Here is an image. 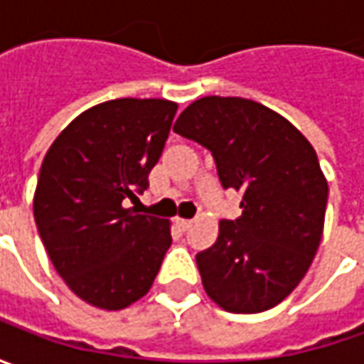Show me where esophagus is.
Masks as SVG:
<instances>
[{"instance_id":"obj_1","label":"esophagus","mask_w":364,"mask_h":364,"mask_svg":"<svg viewBox=\"0 0 364 364\" xmlns=\"http://www.w3.org/2000/svg\"><path fill=\"white\" fill-rule=\"evenodd\" d=\"M176 225H178V229H180V231H188L190 225H192V220H188V218H176Z\"/></svg>"}]
</instances>
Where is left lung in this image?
<instances>
[{"instance_id":"1","label":"left lung","mask_w":364,"mask_h":364,"mask_svg":"<svg viewBox=\"0 0 364 364\" xmlns=\"http://www.w3.org/2000/svg\"><path fill=\"white\" fill-rule=\"evenodd\" d=\"M174 132L206 147L223 188L243 194L241 217L223 218L215 245L196 255L206 294L232 314L277 306L322 239L328 182L314 147L282 115L241 97L194 101Z\"/></svg>"}]
</instances>
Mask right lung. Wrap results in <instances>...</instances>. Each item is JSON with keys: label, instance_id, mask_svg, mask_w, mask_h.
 <instances>
[{"label": "right lung", "instance_id": "add662e5", "mask_svg": "<svg viewBox=\"0 0 364 364\" xmlns=\"http://www.w3.org/2000/svg\"><path fill=\"white\" fill-rule=\"evenodd\" d=\"M178 105L115 99L91 107L44 156L34 218L54 269L80 300L121 310L144 298L172 245L170 223L127 208L149 186Z\"/></svg>", "mask_w": 364, "mask_h": 364}]
</instances>
